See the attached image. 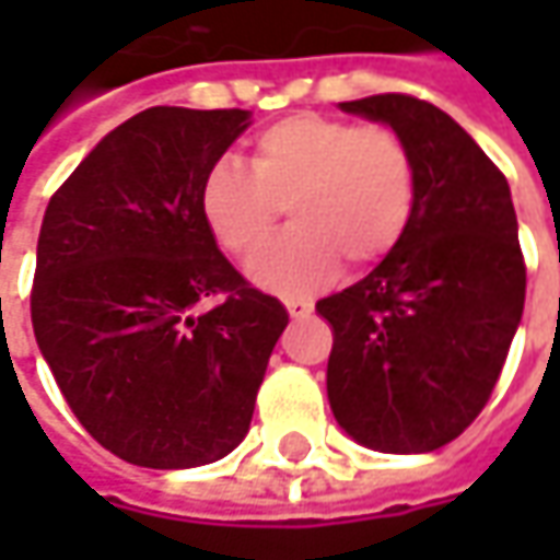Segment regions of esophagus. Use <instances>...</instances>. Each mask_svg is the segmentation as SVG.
<instances>
[{
    "instance_id": "1",
    "label": "esophagus",
    "mask_w": 560,
    "mask_h": 560,
    "mask_svg": "<svg viewBox=\"0 0 560 560\" xmlns=\"http://www.w3.org/2000/svg\"><path fill=\"white\" fill-rule=\"evenodd\" d=\"M287 312H290L292 320H302V317H308L314 312L308 302H287Z\"/></svg>"
}]
</instances>
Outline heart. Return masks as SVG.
I'll return each mask as SVG.
<instances>
[{
	"instance_id": "obj_1",
	"label": "heart",
	"mask_w": 560,
	"mask_h": 560,
	"mask_svg": "<svg viewBox=\"0 0 560 560\" xmlns=\"http://www.w3.org/2000/svg\"><path fill=\"white\" fill-rule=\"evenodd\" d=\"M283 205L292 230L248 277L277 295H308L334 280L342 258L368 268L401 243L418 205L411 149L386 127L305 112L258 133L248 171L218 162L199 189L205 226L233 258L268 243Z\"/></svg>"
}]
</instances>
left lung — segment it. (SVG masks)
I'll return each mask as SVG.
<instances>
[{
  "label": "left lung",
  "mask_w": 560,
  "mask_h": 560,
  "mask_svg": "<svg viewBox=\"0 0 560 560\" xmlns=\"http://www.w3.org/2000/svg\"><path fill=\"white\" fill-rule=\"evenodd\" d=\"M339 108L405 140L418 205L401 243L364 280L317 302L334 327L327 398L361 445L433 452L483 411L524 314L511 189L462 124L423 98L386 93Z\"/></svg>",
  "instance_id": "8db88e82"
}]
</instances>
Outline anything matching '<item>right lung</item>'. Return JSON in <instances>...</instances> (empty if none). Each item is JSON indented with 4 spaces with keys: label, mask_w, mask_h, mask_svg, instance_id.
Masks as SVG:
<instances>
[{
    "label": "right lung",
    "mask_w": 560,
    "mask_h": 560,
    "mask_svg": "<svg viewBox=\"0 0 560 560\" xmlns=\"http://www.w3.org/2000/svg\"><path fill=\"white\" fill-rule=\"evenodd\" d=\"M243 108H145L49 199L36 243V346L86 433L124 462L184 470L246 440L287 308L252 290L199 211ZM224 294L199 315L195 305Z\"/></svg>",
    "instance_id": "right-lung-1"
}]
</instances>
